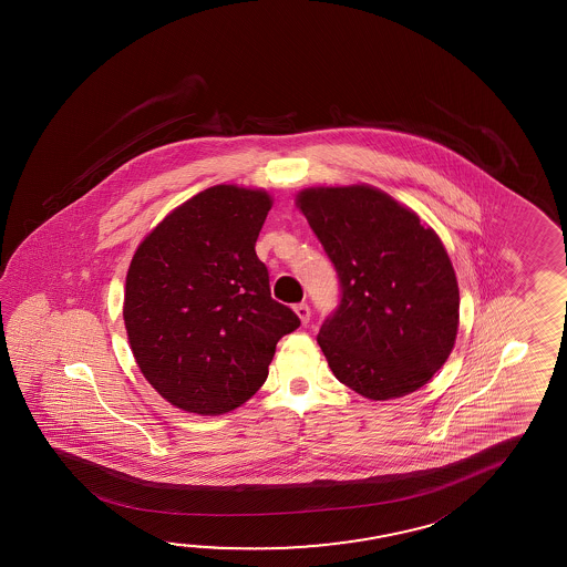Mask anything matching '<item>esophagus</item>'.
Here are the masks:
<instances>
[{
    "label": "esophagus",
    "mask_w": 567,
    "mask_h": 567,
    "mask_svg": "<svg viewBox=\"0 0 567 567\" xmlns=\"http://www.w3.org/2000/svg\"><path fill=\"white\" fill-rule=\"evenodd\" d=\"M295 312H297V317H299L302 324H307V322L310 321V307L307 302H300V305H297V307H295Z\"/></svg>",
    "instance_id": "34e87169"
}]
</instances>
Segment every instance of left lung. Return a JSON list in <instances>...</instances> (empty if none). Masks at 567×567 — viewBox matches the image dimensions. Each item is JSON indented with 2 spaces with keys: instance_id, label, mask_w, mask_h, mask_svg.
<instances>
[{
  "instance_id": "8db88e82",
  "label": "left lung",
  "mask_w": 567,
  "mask_h": 567,
  "mask_svg": "<svg viewBox=\"0 0 567 567\" xmlns=\"http://www.w3.org/2000/svg\"><path fill=\"white\" fill-rule=\"evenodd\" d=\"M297 206L341 285L317 337L332 373L373 401L417 391L460 324L457 278L435 230L371 186L307 188Z\"/></svg>"
}]
</instances>
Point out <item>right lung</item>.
I'll return each instance as SVG.
<instances>
[{
	"instance_id": "1",
	"label": "right lung",
	"mask_w": 567,
	"mask_h": 567,
	"mask_svg": "<svg viewBox=\"0 0 567 567\" xmlns=\"http://www.w3.org/2000/svg\"><path fill=\"white\" fill-rule=\"evenodd\" d=\"M272 200L213 186L172 210L132 258L124 322L140 371L168 403L223 415L267 381L277 342L300 319L270 297L257 257Z\"/></svg>"
}]
</instances>
